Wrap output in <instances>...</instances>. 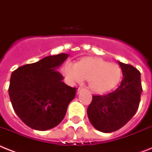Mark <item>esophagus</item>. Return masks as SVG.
<instances>
[{
    "instance_id": "1",
    "label": "esophagus",
    "mask_w": 152,
    "mask_h": 152,
    "mask_svg": "<svg viewBox=\"0 0 152 152\" xmlns=\"http://www.w3.org/2000/svg\"><path fill=\"white\" fill-rule=\"evenodd\" d=\"M83 90H84L83 87H79L78 90H77V94H80V92H82Z\"/></svg>"
}]
</instances>
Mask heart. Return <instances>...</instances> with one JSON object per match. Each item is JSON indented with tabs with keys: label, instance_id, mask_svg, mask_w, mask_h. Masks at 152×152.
<instances>
[{
	"label": "heart",
	"instance_id": "heart-1",
	"mask_svg": "<svg viewBox=\"0 0 152 152\" xmlns=\"http://www.w3.org/2000/svg\"><path fill=\"white\" fill-rule=\"evenodd\" d=\"M62 71L71 83L88 80L92 90L97 93H104L115 87L122 77V70L118 65L97 57H85L76 64L67 62Z\"/></svg>",
	"mask_w": 152,
	"mask_h": 152
}]
</instances>
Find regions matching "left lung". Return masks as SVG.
Masks as SVG:
<instances>
[{
	"instance_id": "1",
	"label": "left lung",
	"mask_w": 152,
	"mask_h": 152,
	"mask_svg": "<svg viewBox=\"0 0 152 152\" xmlns=\"http://www.w3.org/2000/svg\"><path fill=\"white\" fill-rule=\"evenodd\" d=\"M124 78L120 86L105 95H93L87 108L92 125L104 133L117 131L125 125L138 109L142 86L141 73L129 64L118 62Z\"/></svg>"
}]
</instances>
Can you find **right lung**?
Returning <instances> with one entry per match:
<instances>
[{
	"label": "right lung",
	"mask_w": 152,
	"mask_h": 152,
	"mask_svg": "<svg viewBox=\"0 0 152 152\" xmlns=\"http://www.w3.org/2000/svg\"><path fill=\"white\" fill-rule=\"evenodd\" d=\"M69 55L50 56L20 66L11 76L8 93L14 110L27 126L38 131L56 127L76 96V87L62 82L57 69Z\"/></svg>",
	"instance_id": "right-lung-1"
}]
</instances>
